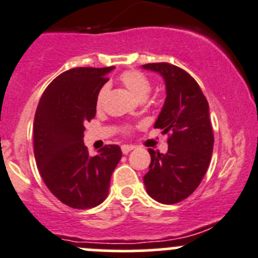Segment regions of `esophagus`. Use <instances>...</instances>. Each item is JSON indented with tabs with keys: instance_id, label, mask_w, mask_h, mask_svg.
Segmentation results:
<instances>
[{
	"instance_id": "esophagus-1",
	"label": "esophagus",
	"mask_w": 258,
	"mask_h": 258,
	"mask_svg": "<svg viewBox=\"0 0 258 258\" xmlns=\"http://www.w3.org/2000/svg\"><path fill=\"white\" fill-rule=\"evenodd\" d=\"M121 149H122V152H123L124 155H127V154H128L130 151H131L132 147H131V146H128V145H123V146H122Z\"/></svg>"
}]
</instances>
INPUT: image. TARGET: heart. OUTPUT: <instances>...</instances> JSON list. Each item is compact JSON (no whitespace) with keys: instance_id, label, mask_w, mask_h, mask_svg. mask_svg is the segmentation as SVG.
<instances>
[{"instance_id":"b5f03b06","label":"heart","mask_w":258,"mask_h":258,"mask_svg":"<svg viewBox=\"0 0 258 258\" xmlns=\"http://www.w3.org/2000/svg\"><path fill=\"white\" fill-rule=\"evenodd\" d=\"M119 81L122 82L124 87L136 97L137 99H146V97L149 96L150 89H151V84L150 81L147 79V77L145 74H142L141 72L137 71H128L124 72L119 77ZM109 87L107 84H104L101 89H99L98 94H97V107L103 106L104 101H106V97L108 94Z\"/></svg>"}]
</instances>
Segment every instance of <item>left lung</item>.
Instances as JSON below:
<instances>
[{"label": "left lung", "mask_w": 258, "mask_h": 258, "mask_svg": "<svg viewBox=\"0 0 258 258\" xmlns=\"http://www.w3.org/2000/svg\"><path fill=\"white\" fill-rule=\"evenodd\" d=\"M142 69L164 79L166 98L154 127L171 134L166 154L149 150L151 162L144 184L159 203H179L199 186L211 162L214 136L208 102L194 78L177 67L152 62Z\"/></svg>", "instance_id": "8db88e82"}]
</instances>
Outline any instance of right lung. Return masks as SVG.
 I'll return each instance as SVG.
<instances>
[{
	"instance_id": "add662e5",
	"label": "right lung",
	"mask_w": 258,
	"mask_h": 258,
	"mask_svg": "<svg viewBox=\"0 0 258 258\" xmlns=\"http://www.w3.org/2000/svg\"><path fill=\"white\" fill-rule=\"evenodd\" d=\"M109 68H74L47 86L34 121V154L42 180L61 203L76 209L99 206L108 196L113 170L122 157L117 145L97 155L84 145V124L96 116L97 94Z\"/></svg>"
}]
</instances>
